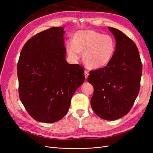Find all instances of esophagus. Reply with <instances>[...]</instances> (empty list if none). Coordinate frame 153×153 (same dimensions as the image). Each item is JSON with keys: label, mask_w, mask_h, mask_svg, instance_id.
Returning <instances> with one entry per match:
<instances>
[{"label": "esophagus", "mask_w": 153, "mask_h": 153, "mask_svg": "<svg viewBox=\"0 0 153 153\" xmlns=\"http://www.w3.org/2000/svg\"><path fill=\"white\" fill-rule=\"evenodd\" d=\"M84 73H85V78H87L88 76H89V71H88L87 70H85Z\"/></svg>", "instance_id": "1"}]
</instances>
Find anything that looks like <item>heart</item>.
Segmentation results:
<instances>
[{
    "label": "heart",
    "instance_id": "heart-1",
    "mask_svg": "<svg viewBox=\"0 0 153 153\" xmlns=\"http://www.w3.org/2000/svg\"><path fill=\"white\" fill-rule=\"evenodd\" d=\"M68 55L78 59L83 53V61L91 69L101 68L108 65L112 59L116 42L112 36L94 30L78 31L73 37V43L67 44Z\"/></svg>",
    "mask_w": 153,
    "mask_h": 153
}]
</instances>
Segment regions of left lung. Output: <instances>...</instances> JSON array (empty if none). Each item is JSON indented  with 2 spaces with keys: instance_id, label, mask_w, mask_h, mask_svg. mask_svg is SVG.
Returning <instances> with one entry per match:
<instances>
[{
  "instance_id": "8db88e82",
  "label": "left lung",
  "mask_w": 153,
  "mask_h": 153,
  "mask_svg": "<svg viewBox=\"0 0 153 153\" xmlns=\"http://www.w3.org/2000/svg\"><path fill=\"white\" fill-rule=\"evenodd\" d=\"M116 49L108 65L91 71L87 80L94 87L91 100L96 114L108 121L126 115L140 90L142 64L135 43L123 32L108 27Z\"/></svg>"
}]
</instances>
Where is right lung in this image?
Masks as SVG:
<instances>
[{
  "label": "right lung",
  "instance_id": "obj_1",
  "mask_svg": "<svg viewBox=\"0 0 153 153\" xmlns=\"http://www.w3.org/2000/svg\"><path fill=\"white\" fill-rule=\"evenodd\" d=\"M64 33L63 27H52L32 37L21 50L18 92L27 112L37 121L61 120L85 80L84 69L66 61Z\"/></svg>",
  "mask_w": 153,
  "mask_h": 153
}]
</instances>
